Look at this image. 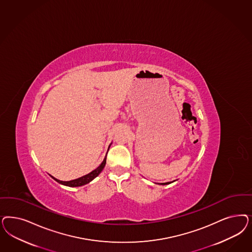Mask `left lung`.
Segmentation results:
<instances>
[{
  "instance_id": "obj_1",
  "label": "left lung",
  "mask_w": 252,
  "mask_h": 252,
  "mask_svg": "<svg viewBox=\"0 0 252 252\" xmlns=\"http://www.w3.org/2000/svg\"><path fill=\"white\" fill-rule=\"evenodd\" d=\"M169 184H171V183H162V184H159V185H162V186H165V185H169Z\"/></svg>"
}]
</instances>
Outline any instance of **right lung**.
I'll list each match as a JSON object with an SVG mask.
<instances>
[{
    "mask_svg": "<svg viewBox=\"0 0 252 252\" xmlns=\"http://www.w3.org/2000/svg\"><path fill=\"white\" fill-rule=\"evenodd\" d=\"M106 162V156L103 160V162L101 163L97 168L95 170H94L93 171H91L88 174L84 175V176H81L80 178L75 179V180H71V181H68V182H64V181H60V180H57L52 176V178L55 179L57 181V183L61 184V185H64L66 187H81V186H84L86 184L90 183L91 181H93L95 177H97L98 175L100 174V172L103 171V169L105 168Z\"/></svg>",
    "mask_w": 252,
    "mask_h": 252,
    "instance_id": "1",
    "label": "right lung"
}]
</instances>
